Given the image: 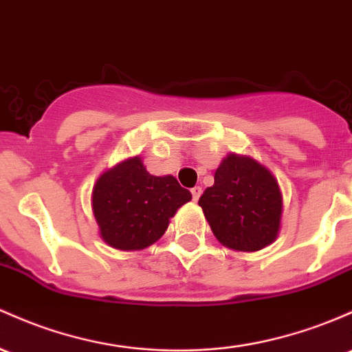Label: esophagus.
Masks as SVG:
<instances>
[{"instance_id": "esophagus-1", "label": "esophagus", "mask_w": 352, "mask_h": 352, "mask_svg": "<svg viewBox=\"0 0 352 352\" xmlns=\"http://www.w3.org/2000/svg\"><path fill=\"white\" fill-rule=\"evenodd\" d=\"M190 192H192V199H194V202H197V200L200 199V195H202V188L200 187H194Z\"/></svg>"}]
</instances>
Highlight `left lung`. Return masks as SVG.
<instances>
[{
	"label": "left lung",
	"instance_id": "8db88e82",
	"mask_svg": "<svg viewBox=\"0 0 352 352\" xmlns=\"http://www.w3.org/2000/svg\"><path fill=\"white\" fill-rule=\"evenodd\" d=\"M214 180L199 206L220 244L237 252H257L272 244L284 212L274 173L250 155L229 153L215 170Z\"/></svg>",
	"mask_w": 352,
	"mask_h": 352
}]
</instances>
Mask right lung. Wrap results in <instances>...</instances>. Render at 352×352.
<instances>
[{
	"label": "right lung",
	"mask_w": 352,
	"mask_h": 352,
	"mask_svg": "<svg viewBox=\"0 0 352 352\" xmlns=\"http://www.w3.org/2000/svg\"><path fill=\"white\" fill-rule=\"evenodd\" d=\"M192 194L173 175L146 172L140 155L107 168L91 190V212L105 244L123 252L146 249L167 230Z\"/></svg>",
	"instance_id": "add662e5"
}]
</instances>
